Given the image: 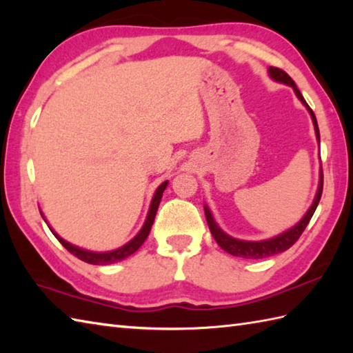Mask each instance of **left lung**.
<instances>
[{"mask_svg":"<svg viewBox=\"0 0 353 353\" xmlns=\"http://www.w3.org/2000/svg\"><path fill=\"white\" fill-rule=\"evenodd\" d=\"M268 72H270V76H272V79H274L277 81H282V83L290 85L292 89H294V92L299 97V100H301L305 104V106L308 108V110H310V114L312 117V121H314V127H316L317 141L320 142V132H319V124H317L316 115H314L312 109L308 106V103L305 101L303 95L297 89L294 80H292L283 70L276 68V66H270ZM321 192H323V171H321V176H320V185H319V191H317L316 200H314V203L310 208V211L306 212V215L301 220V223H297L294 228L290 229L288 232H285V234L276 236V238H272V239H267V241L250 243V241H241V239H235V238L226 235L219 226H216L211 212H209V209L205 206V214H206L208 226H209V230H211L212 236L215 238L216 244H219L224 252L234 254V256L245 258V259H262V258L274 256V254H277V253H282L285 250H288L290 247L294 244L299 238H301V235L303 234V230L306 229V226H308L310 220L312 219L314 212H316V209L319 206V201L321 199Z\"/></svg>","mask_w":353,"mask_h":353,"instance_id":"obj_1","label":"left lung"}]
</instances>
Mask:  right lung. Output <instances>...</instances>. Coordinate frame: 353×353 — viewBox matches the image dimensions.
I'll return each instance as SVG.
<instances>
[{"label":"right lung","mask_w":353,"mask_h":353,"mask_svg":"<svg viewBox=\"0 0 353 353\" xmlns=\"http://www.w3.org/2000/svg\"><path fill=\"white\" fill-rule=\"evenodd\" d=\"M167 185H168V182H163L159 186V188L156 190L154 197L152 200V206H150V211H148V215H147V220L144 223V226H142L139 234L134 236L130 243H127L125 245L119 247V249H117V250L106 252V253L88 252V250H83V249H79V247L72 245L70 243H66L65 239H62L61 236H59L52 229H51V232H52V234H54V236L59 239V243H61L66 250H68L70 253H72L74 256H77L79 259L88 262V264H92V265H108V264H114V262H118V261H123L127 256H130L132 253L137 252L139 247L142 245V243H144L145 239H147V236L150 234V229H152V224L154 221L157 208H159V203H161L162 192H163L165 188H167Z\"/></svg>","instance_id":"right-lung-1"}]
</instances>
